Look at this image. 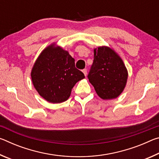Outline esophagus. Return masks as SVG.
Returning a JSON list of instances; mask_svg holds the SVG:
<instances>
[{"instance_id": "34e87169", "label": "esophagus", "mask_w": 159, "mask_h": 159, "mask_svg": "<svg viewBox=\"0 0 159 159\" xmlns=\"http://www.w3.org/2000/svg\"><path fill=\"white\" fill-rule=\"evenodd\" d=\"M83 74H84V75H85V76H87V69H83Z\"/></svg>"}]
</instances>
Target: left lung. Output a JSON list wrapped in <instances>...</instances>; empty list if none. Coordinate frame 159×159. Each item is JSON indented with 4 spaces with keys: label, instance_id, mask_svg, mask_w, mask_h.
Listing matches in <instances>:
<instances>
[{
    "label": "left lung",
    "instance_id": "obj_1",
    "mask_svg": "<svg viewBox=\"0 0 159 159\" xmlns=\"http://www.w3.org/2000/svg\"><path fill=\"white\" fill-rule=\"evenodd\" d=\"M128 76L122 59L114 50L107 46L94 49V60L88 78L99 98H118L124 90Z\"/></svg>",
    "mask_w": 159,
    "mask_h": 159
}]
</instances>
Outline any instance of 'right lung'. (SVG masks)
<instances>
[{"label":"right lung","instance_id":"1","mask_svg":"<svg viewBox=\"0 0 159 159\" xmlns=\"http://www.w3.org/2000/svg\"><path fill=\"white\" fill-rule=\"evenodd\" d=\"M35 89L53 104L69 99L75 84L85 78L75 67L74 59L55 43L45 48L35 61L31 73Z\"/></svg>","mask_w":159,"mask_h":159}]
</instances>
